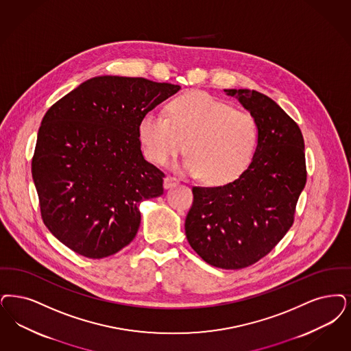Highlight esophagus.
<instances>
[{
	"label": "esophagus",
	"instance_id": "esophagus-1",
	"mask_svg": "<svg viewBox=\"0 0 351 351\" xmlns=\"http://www.w3.org/2000/svg\"><path fill=\"white\" fill-rule=\"evenodd\" d=\"M176 184H179V179H176V178L171 176V175H169V176H166V178H165L163 185H165V188H166V189H169V188H171V186H175Z\"/></svg>",
	"mask_w": 351,
	"mask_h": 351
}]
</instances>
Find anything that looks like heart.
Masks as SVG:
<instances>
[{
	"mask_svg": "<svg viewBox=\"0 0 351 351\" xmlns=\"http://www.w3.org/2000/svg\"><path fill=\"white\" fill-rule=\"evenodd\" d=\"M167 111L169 117L149 112L141 120V143L150 162L165 165L185 142L189 154L176 167L204 175L213 185L232 182L251 162L257 142L252 114L199 91L172 100Z\"/></svg>",
	"mask_w": 351,
	"mask_h": 351,
	"instance_id": "heart-1",
	"label": "heart"
}]
</instances>
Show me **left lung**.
Instances as JSON below:
<instances>
[{"label":"left lung","instance_id":"1","mask_svg":"<svg viewBox=\"0 0 351 351\" xmlns=\"http://www.w3.org/2000/svg\"><path fill=\"white\" fill-rule=\"evenodd\" d=\"M252 114L257 146L237 180L193 186L185 235L213 267H250L270 252L294 222L307 180L304 140L294 120L271 99L247 88L223 90Z\"/></svg>","mask_w":351,"mask_h":351}]
</instances>
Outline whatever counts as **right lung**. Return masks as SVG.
I'll use <instances>...</instances> for the list:
<instances>
[{"label":"right lung","mask_w":351,"mask_h":351,"mask_svg":"<svg viewBox=\"0 0 351 351\" xmlns=\"http://www.w3.org/2000/svg\"><path fill=\"white\" fill-rule=\"evenodd\" d=\"M179 84L99 75L44 114L32 179L44 225L71 251L103 258L138 231L143 199L163 195L165 173L141 152V120Z\"/></svg>","instance_id":"right-lung-1"}]
</instances>
